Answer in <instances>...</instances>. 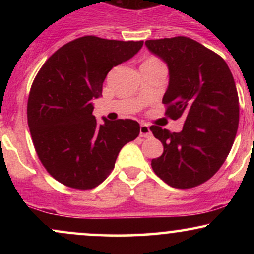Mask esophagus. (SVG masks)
I'll list each match as a JSON object with an SVG mask.
<instances>
[{"label":"esophagus","instance_id":"34e87169","mask_svg":"<svg viewBox=\"0 0 254 254\" xmlns=\"http://www.w3.org/2000/svg\"><path fill=\"white\" fill-rule=\"evenodd\" d=\"M139 136L145 137V138L151 136V131L147 124H141V127H139Z\"/></svg>","mask_w":254,"mask_h":254}]
</instances>
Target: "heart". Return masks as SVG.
<instances>
[{"mask_svg": "<svg viewBox=\"0 0 254 254\" xmlns=\"http://www.w3.org/2000/svg\"><path fill=\"white\" fill-rule=\"evenodd\" d=\"M144 64H161V63H160L159 60H156V58L151 57V58H148V60L144 62Z\"/></svg>", "mask_w": 254, "mask_h": 254, "instance_id": "1", "label": "heart"}]
</instances>
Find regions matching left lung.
Returning <instances> with one entry per match:
<instances>
[{
    "label": "left lung",
    "mask_w": 254,
    "mask_h": 254,
    "mask_svg": "<svg viewBox=\"0 0 254 254\" xmlns=\"http://www.w3.org/2000/svg\"><path fill=\"white\" fill-rule=\"evenodd\" d=\"M145 46L168 66L166 115L185 118L180 132L150 127L164 145L151 167L172 188H194L220 170L234 143L239 124L234 78L222 57L190 38L147 40Z\"/></svg>",
    "instance_id": "8db88e82"
}]
</instances>
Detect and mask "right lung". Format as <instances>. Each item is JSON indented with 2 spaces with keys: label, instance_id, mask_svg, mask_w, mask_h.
Segmentation results:
<instances>
[{
  "label": "right lung",
  "instance_id": "add662e5",
  "mask_svg": "<svg viewBox=\"0 0 254 254\" xmlns=\"http://www.w3.org/2000/svg\"><path fill=\"white\" fill-rule=\"evenodd\" d=\"M143 42L86 36L65 44L46 61L34 78L27 119L40 161L55 179L88 190L103 183L127 142L139 133L131 119L98 124L93 99L113 66L127 62Z\"/></svg>",
  "mask_w": 254,
  "mask_h": 254
}]
</instances>
